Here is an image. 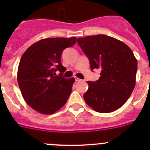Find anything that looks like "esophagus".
Wrapping results in <instances>:
<instances>
[{"instance_id":"esophagus-1","label":"esophagus","mask_w":150,"mask_h":150,"mask_svg":"<svg viewBox=\"0 0 150 150\" xmlns=\"http://www.w3.org/2000/svg\"><path fill=\"white\" fill-rule=\"evenodd\" d=\"M75 78V81L76 82H79V81H81V80L80 79V78Z\"/></svg>"}]
</instances>
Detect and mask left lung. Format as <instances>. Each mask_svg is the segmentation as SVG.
I'll return each mask as SVG.
<instances>
[{"label": "left lung", "instance_id": "8db88e82", "mask_svg": "<svg viewBox=\"0 0 150 150\" xmlns=\"http://www.w3.org/2000/svg\"><path fill=\"white\" fill-rule=\"evenodd\" d=\"M78 43L87 56L91 70H101L98 81L87 82L85 102L101 113L120 108L135 87L137 60L133 51L123 42L106 35L79 38Z\"/></svg>", "mask_w": 150, "mask_h": 150}]
</instances>
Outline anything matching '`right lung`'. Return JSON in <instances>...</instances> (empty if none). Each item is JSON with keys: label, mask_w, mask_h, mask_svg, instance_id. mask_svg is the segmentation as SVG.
<instances>
[{"label": "right lung", "mask_w": 150, "mask_h": 150, "mask_svg": "<svg viewBox=\"0 0 150 150\" xmlns=\"http://www.w3.org/2000/svg\"><path fill=\"white\" fill-rule=\"evenodd\" d=\"M76 38H49L30 46L21 57L17 81L21 93L30 107L51 115L65 104L75 78L62 76L66 68L61 63L63 51L76 43ZM59 71L58 76L55 72Z\"/></svg>", "instance_id": "1"}]
</instances>
